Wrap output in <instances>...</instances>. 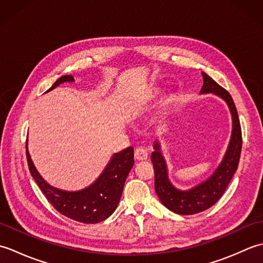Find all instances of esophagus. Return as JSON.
<instances>
[{
	"instance_id": "34e87169",
	"label": "esophagus",
	"mask_w": 263,
	"mask_h": 263,
	"mask_svg": "<svg viewBox=\"0 0 263 263\" xmlns=\"http://www.w3.org/2000/svg\"><path fill=\"white\" fill-rule=\"evenodd\" d=\"M135 157L138 161L146 160L148 158V150L143 147H138L135 152Z\"/></svg>"
}]
</instances>
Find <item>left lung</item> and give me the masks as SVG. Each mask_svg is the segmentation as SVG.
Returning <instances> with one entry per match:
<instances>
[{"label":"left lung","instance_id":"1","mask_svg":"<svg viewBox=\"0 0 263 263\" xmlns=\"http://www.w3.org/2000/svg\"><path fill=\"white\" fill-rule=\"evenodd\" d=\"M203 86L201 93L214 92L227 103L233 117V131L224 159L208 180L187 191L175 189L167 176V167L158 142H155L152 161L155 171V190L159 200L167 209L178 215H194L214 205L221 198L238 167L242 150V130L237 109L232 96L221 86L202 72Z\"/></svg>","mask_w":263,"mask_h":263}]
</instances>
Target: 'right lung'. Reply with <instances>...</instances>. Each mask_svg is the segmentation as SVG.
Instances as JSON below:
<instances>
[{"mask_svg":"<svg viewBox=\"0 0 263 263\" xmlns=\"http://www.w3.org/2000/svg\"><path fill=\"white\" fill-rule=\"evenodd\" d=\"M72 81H74V78L72 76L61 77L47 91L52 90L61 83ZM26 154L30 174L48 200V202L60 214L70 218V219L83 222V224H97L113 214L120 202L123 186H124L128 172L131 171L133 164H135L133 148L128 147L111 157L102 175L90 186L83 189L81 191L69 192L51 186L39 175L29 153H28L27 143Z\"/></svg>","mask_w":263,"mask_h":263,"instance_id":"obj_1","label":"right lung"}]
</instances>
